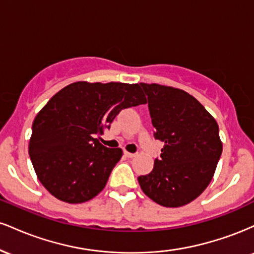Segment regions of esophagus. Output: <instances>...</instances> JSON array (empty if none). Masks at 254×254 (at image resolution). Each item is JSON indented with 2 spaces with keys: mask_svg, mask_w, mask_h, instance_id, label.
Wrapping results in <instances>:
<instances>
[{
  "mask_svg": "<svg viewBox=\"0 0 254 254\" xmlns=\"http://www.w3.org/2000/svg\"><path fill=\"white\" fill-rule=\"evenodd\" d=\"M124 154H125V156L129 157V159H132V157H135L137 155L136 153H129V151H124Z\"/></svg>",
  "mask_w": 254,
  "mask_h": 254,
  "instance_id": "obj_1",
  "label": "esophagus"
}]
</instances>
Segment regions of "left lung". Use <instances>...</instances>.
<instances>
[{
  "instance_id": "obj_1",
  "label": "left lung",
  "mask_w": 254,
  "mask_h": 254,
  "mask_svg": "<svg viewBox=\"0 0 254 254\" xmlns=\"http://www.w3.org/2000/svg\"><path fill=\"white\" fill-rule=\"evenodd\" d=\"M148 97L154 137L165 147L139 186L150 199L178 208L192 202L211 182L222 143L218 125L189 93L156 83H139Z\"/></svg>"
}]
</instances>
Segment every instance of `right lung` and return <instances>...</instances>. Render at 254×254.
<instances>
[{"instance_id":"right-lung-1","label":"right lung","mask_w":254,"mask_h":254,"mask_svg":"<svg viewBox=\"0 0 254 254\" xmlns=\"http://www.w3.org/2000/svg\"><path fill=\"white\" fill-rule=\"evenodd\" d=\"M145 103L137 83L75 82L56 93L34 118L28 145L44 188L71 204L103 191L123 151L95 136L110 129L122 110Z\"/></svg>"}]
</instances>
